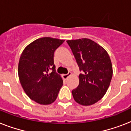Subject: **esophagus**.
<instances>
[{"label":"esophagus","mask_w":131,"mask_h":131,"mask_svg":"<svg viewBox=\"0 0 131 131\" xmlns=\"http://www.w3.org/2000/svg\"><path fill=\"white\" fill-rule=\"evenodd\" d=\"M71 75V72L69 71L67 74H64V75H62V77H63L64 79H65L66 80V79H67V78Z\"/></svg>","instance_id":"obj_1"}]
</instances>
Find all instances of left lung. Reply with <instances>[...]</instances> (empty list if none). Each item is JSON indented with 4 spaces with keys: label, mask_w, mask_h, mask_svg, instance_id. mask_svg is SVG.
Masks as SVG:
<instances>
[{
    "label": "left lung",
    "mask_w": 131,
    "mask_h": 131,
    "mask_svg": "<svg viewBox=\"0 0 131 131\" xmlns=\"http://www.w3.org/2000/svg\"><path fill=\"white\" fill-rule=\"evenodd\" d=\"M82 73L80 83L72 90L74 100L84 106L93 105L105 94L113 75L112 64L106 50L86 39L67 41Z\"/></svg>",
    "instance_id": "1"
}]
</instances>
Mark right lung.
Returning a JSON list of instances; mask_svg holds the SVG:
<instances>
[{"mask_svg": "<svg viewBox=\"0 0 131 131\" xmlns=\"http://www.w3.org/2000/svg\"><path fill=\"white\" fill-rule=\"evenodd\" d=\"M64 41L40 38L27 45L21 53L18 64L19 82L28 97L37 103H53L63 85V80L56 72L53 53Z\"/></svg>", "mask_w": 131, "mask_h": 131, "instance_id": "add662e5", "label": "right lung"}]
</instances>
